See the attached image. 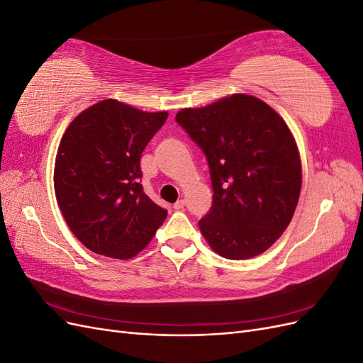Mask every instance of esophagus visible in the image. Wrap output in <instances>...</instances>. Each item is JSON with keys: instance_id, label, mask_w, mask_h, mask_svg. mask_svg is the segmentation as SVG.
Wrapping results in <instances>:
<instances>
[{"instance_id": "34e87169", "label": "esophagus", "mask_w": 363, "mask_h": 363, "mask_svg": "<svg viewBox=\"0 0 363 363\" xmlns=\"http://www.w3.org/2000/svg\"><path fill=\"white\" fill-rule=\"evenodd\" d=\"M183 207H184V200H179V201L174 203V208H175V211H182Z\"/></svg>"}]
</instances>
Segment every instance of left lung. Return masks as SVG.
Listing matches in <instances>:
<instances>
[{"mask_svg":"<svg viewBox=\"0 0 363 363\" xmlns=\"http://www.w3.org/2000/svg\"><path fill=\"white\" fill-rule=\"evenodd\" d=\"M175 121L201 147L213 204L199 223L219 256L244 260L267 251L288 228L301 191V159L283 118L265 101L233 94Z\"/></svg>","mask_w":363,"mask_h":363,"instance_id":"left-lung-1","label":"left lung"}]
</instances>
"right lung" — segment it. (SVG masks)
Masks as SVG:
<instances>
[{"label":"right lung","mask_w":363,"mask_h":363,"mask_svg":"<svg viewBox=\"0 0 363 363\" xmlns=\"http://www.w3.org/2000/svg\"><path fill=\"white\" fill-rule=\"evenodd\" d=\"M168 112L118 100L84 108L65 131L54 192L74 236L91 251L127 260L144 250L168 212L142 189L140 155Z\"/></svg>","instance_id":"add662e5"}]
</instances>
